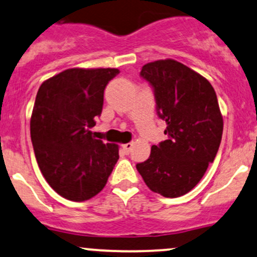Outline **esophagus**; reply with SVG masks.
Instances as JSON below:
<instances>
[{
  "label": "esophagus",
  "instance_id": "obj_1",
  "mask_svg": "<svg viewBox=\"0 0 257 257\" xmlns=\"http://www.w3.org/2000/svg\"><path fill=\"white\" fill-rule=\"evenodd\" d=\"M122 149H123V151L126 153V155H129V152H131L133 149V143L124 144V145H122Z\"/></svg>",
  "mask_w": 257,
  "mask_h": 257
}]
</instances>
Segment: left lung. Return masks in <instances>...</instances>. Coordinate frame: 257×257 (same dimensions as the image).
<instances>
[{
    "label": "left lung",
    "mask_w": 257,
    "mask_h": 257,
    "mask_svg": "<svg viewBox=\"0 0 257 257\" xmlns=\"http://www.w3.org/2000/svg\"><path fill=\"white\" fill-rule=\"evenodd\" d=\"M140 76L152 85L168 140L153 145L137 169L150 190L176 198L198 184L220 147L223 119L216 93L208 79L173 59L144 65Z\"/></svg>",
    "instance_id": "1"
}]
</instances>
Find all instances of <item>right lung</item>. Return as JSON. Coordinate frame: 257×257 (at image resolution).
<instances>
[{
    "label": "right lung",
    "mask_w": 257,
    "mask_h": 257,
    "mask_svg": "<svg viewBox=\"0 0 257 257\" xmlns=\"http://www.w3.org/2000/svg\"><path fill=\"white\" fill-rule=\"evenodd\" d=\"M118 69H69L44 81L30 120L31 141L41 173L64 198L96 196L118 161V145L94 139L104 90Z\"/></svg>",
    "instance_id": "add662e5"
}]
</instances>
